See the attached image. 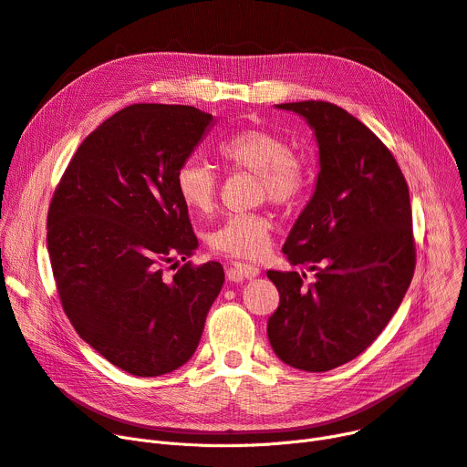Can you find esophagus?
Here are the masks:
<instances>
[{
  "instance_id": "1",
  "label": "esophagus",
  "mask_w": 467,
  "mask_h": 467,
  "mask_svg": "<svg viewBox=\"0 0 467 467\" xmlns=\"http://www.w3.org/2000/svg\"><path fill=\"white\" fill-rule=\"evenodd\" d=\"M226 275L230 281H243V279H254L260 275V267L249 262H232Z\"/></svg>"
}]
</instances>
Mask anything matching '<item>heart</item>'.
Instances as JSON below:
<instances>
[{"mask_svg": "<svg viewBox=\"0 0 467 467\" xmlns=\"http://www.w3.org/2000/svg\"><path fill=\"white\" fill-rule=\"evenodd\" d=\"M216 158L226 168L254 173L260 194L277 205L296 203L306 190V173L290 145L271 131L244 130L230 135L216 145ZM175 190L188 209L207 213L216 200V175L200 158H188L175 173ZM271 232V218L262 213L232 214L209 234V244L226 256L258 258L269 249Z\"/></svg>", "mask_w": 467, "mask_h": 467, "instance_id": "heart-1", "label": "heart"}]
</instances>
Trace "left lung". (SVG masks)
<instances>
[{
  "label": "left lung",
  "mask_w": 467,
  "mask_h": 467,
  "mask_svg": "<svg viewBox=\"0 0 467 467\" xmlns=\"http://www.w3.org/2000/svg\"><path fill=\"white\" fill-rule=\"evenodd\" d=\"M304 117L318 145L317 186L283 253L315 271H267L279 307L267 337L301 371H330L385 330L415 273L409 188L392 152L345 109L327 101L281 103Z\"/></svg>",
  "instance_id": "1"
}]
</instances>
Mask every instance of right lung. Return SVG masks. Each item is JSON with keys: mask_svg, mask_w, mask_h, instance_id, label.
<instances>
[{"mask_svg": "<svg viewBox=\"0 0 467 467\" xmlns=\"http://www.w3.org/2000/svg\"><path fill=\"white\" fill-rule=\"evenodd\" d=\"M213 124L190 105L122 109L80 143L48 207V256L69 322L137 377L192 358L224 285L218 262L166 275L198 249L175 173Z\"/></svg>", "mask_w": 467, "mask_h": 467, "instance_id": "obj_1", "label": "right lung"}]
</instances>
